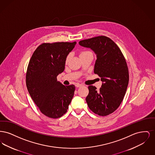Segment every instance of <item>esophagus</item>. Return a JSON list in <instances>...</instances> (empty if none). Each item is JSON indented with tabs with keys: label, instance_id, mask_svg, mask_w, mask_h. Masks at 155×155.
<instances>
[{
	"label": "esophagus",
	"instance_id": "34e87169",
	"mask_svg": "<svg viewBox=\"0 0 155 155\" xmlns=\"http://www.w3.org/2000/svg\"><path fill=\"white\" fill-rule=\"evenodd\" d=\"M82 86V84H79V83L75 84V87H81Z\"/></svg>",
	"mask_w": 155,
	"mask_h": 155
}]
</instances>
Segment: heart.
I'll list each match as a JSON object with an SVG mask.
<instances>
[{
  "label": "heart",
  "instance_id": "1",
  "mask_svg": "<svg viewBox=\"0 0 155 155\" xmlns=\"http://www.w3.org/2000/svg\"><path fill=\"white\" fill-rule=\"evenodd\" d=\"M91 53L90 52H88V51H86V52H83L81 53V54H80V55H82V54H87V53ZM71 58V54H69L67 56L66 60V62L67 63L69 60H70V59Z\"/></svg>",
  "mask_w": 155,
  "mask_h": 155
}]
</instances>
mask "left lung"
<instances>
[{
	"label": "left lung",
	"instance_id": "obj_1",
	"mask_svg": "<svg viewBox=\"0 0 155 155\" xmlns=\"http://www.w3.org/2000/svg\"><path fill=\"white\" fill-rule=\"evenodd\" d=\"M79 44L95 53L94 73L102 81L99 90L89 86L87 103L94 113L107 116L118 108L125 96L129 81L125 58L118 46L108 37H94L81 41Z\"/></svg>",
	"mask_w": 155,
	"mask_h": 155
}]
</instances>
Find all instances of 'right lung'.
<instances>
[{"mask_svg": "<svg viewBox=\"0 0 155 155\" xmlns=\"http://www.w3.org/2000/svg\"><path fill=\"white\" fill-rule=\"evenodd\" d=\"M76 42L42 44L34 52L27 68L26 85L32 99L47 117L64 114L74 96L75 86L57 80L64 70L66 60Z\"/></svg>", "mask_w": 155, "mask_h": 155, "instance_id": "obj_1", "label": "right lung"}]
</instances>
